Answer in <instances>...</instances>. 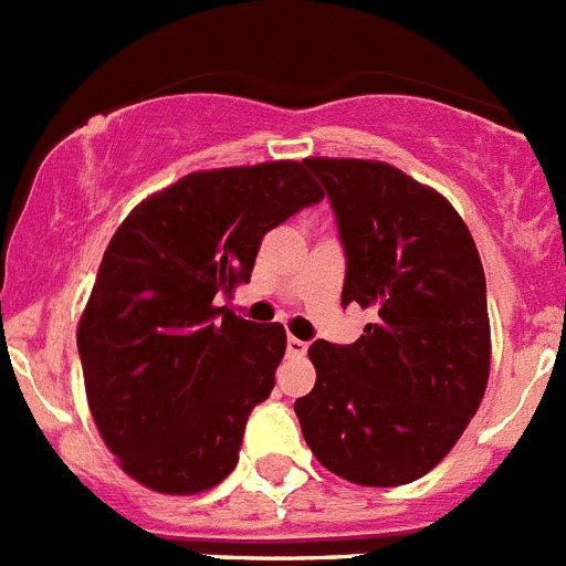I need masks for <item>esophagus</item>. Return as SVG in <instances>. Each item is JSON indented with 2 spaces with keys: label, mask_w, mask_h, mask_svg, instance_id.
I'll use <instances>...</instances> for the list:
<instances>
[{
  "label": "esophagus",
  "mask_w": 566,
  "mask_h": 566,
  "mask_svg": "<svg viewBox=\"0 0 566 566\" xmlns=\"http://www.w3.org/2000/svg\"><path fill=\"white\" fill-rule=\"evenodd\" d=\"M286 352H289V357H306L308 343H303V339H297V337H289L286 339Z\"/></svg>",
  "instance_id": "1"
}]
</instances>
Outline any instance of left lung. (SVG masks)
<instances>
[{
    "label": "left lung",
    "mask_w": 566,
    "mask_h": 566,
    "mask_svg": "<svg viewBox=\"0 0 566 566\" xmlns=\"http://www.w3.org/2000/svg\"><path fill=\"white\" fill-rule=\"evenodd\" d=\"M337 218L343 306L374 319L352 345L308 348L317 382L294 402L332 473L397 488L437 468L479 411L490 374L488 286L457 209L397 167L306 158Z\"/></svg>",
    "instance_id": "obj_1"
}]
</instances>
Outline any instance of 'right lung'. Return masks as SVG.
I'll list each match as a JSON object with an SVG mask.
<instances>
[{"mask_svg":"<svg viewBox=\"0 0 566 566\" xmlns=\"http://www.w3.org/2000/svg\"><path fill=\"white\" fill-rule=\"evenodd\" d=\"M319 201L297 161L192 172L138 203L109 240L78 357L98 433L149 490L201 493L238 464L286 332L214 300L249 283L269 229Z\"/></svg>","mask_w":566,"mask_h":566,"instance_id":"add662e5","label":"right lung"}]
</instances>
